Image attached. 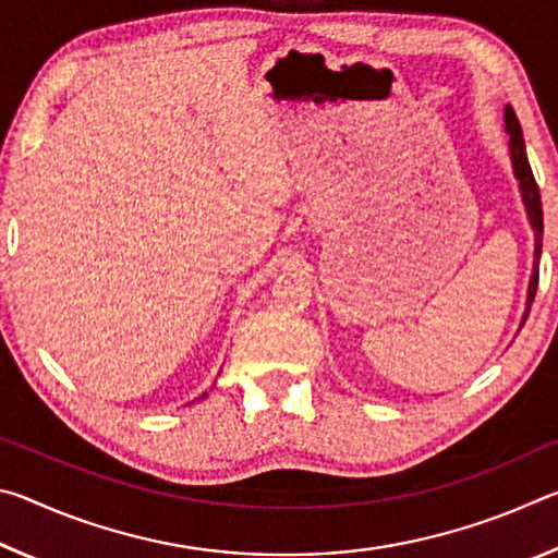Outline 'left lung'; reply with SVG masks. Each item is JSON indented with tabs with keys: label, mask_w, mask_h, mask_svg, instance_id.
<instances>
[{
	"label": "left lung",
	"mask_w": 558,
	"mask_h": 558,
	"mask_svg": "<svg viewBox=\"0 0 558 558\" xmlns=\"http://www.w3.org/2000/svg\"><path fill=\"white\" fill-rule=\"evenodd\" d=\"M505 132L509 137V159H512V169H514V179L519 186V194H522V204L526 211L529 226L534 231V268H532V278H529V288H526V310L522 315V323H519V329L524 327L529 310H532V302L536 295V286H539V258H542V239H544V214H542V196H539V186L534 182L532 167H529L526 159V147H524V135H522V125L514 116L512 106L505 108Z\"/></svg>",
	"instance_id": "obj_1"
}]
</instances>
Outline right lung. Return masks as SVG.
Segmentation results:
<instances>
[{
    "label": "right lung",
    "instance_id": "right-lung-1",
    "mask_svg": "<svg viewBox=\"0 0 558 558\" xmlns=\"http://www.w3.org/2000/svg\"><path fill=\"white\" fill-rule=\"evenodd\" d=\"M204 396H206V393H204ZM204 396H202V399H204Z\"/></svg>",
    "mask_w": 558,
    "mask_h": 558
}]
</instances>
